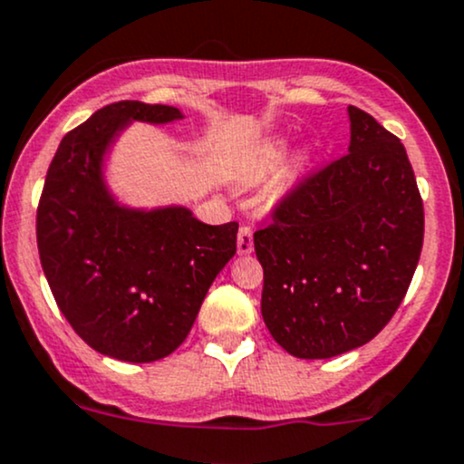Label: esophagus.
I'll return each mask as SVG.
<instances>
[{
	"mask_svg": "<svg viewBox=\"0 0 464 464\" xmlns=\"http://www.w3.org/2000/svg\"><path fill=\"white\" fill-rule=\"evenodd\" d=\"M251 251H254V227L242 224L240 231H237V254L246 256Z\"/></svg>",
	"mask_w": 464,
	"mask_h": 464,
	"instance_id": "34e87169",
	"label": "esophagus"
}]
</instances>
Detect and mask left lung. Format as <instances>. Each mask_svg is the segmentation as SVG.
Wrapping results in <instances>:
<instances>
[{"label": "left lung", "mask_w": 464, "mask_h": 464, "mask_svg": "<svg viewBox=\"0 0 464 464\" xmlns=\"http://www.w3.org/2000/svg\"><path fill=\"white\" fill-rule=\"evenodd\" d=\"M424 242V206L395 134L350 105V148L298 179L254 233L262 319L301 359L375 339L404 301Z\"/></svg>", "instance_id": "left-lung-1"}]
</instances>
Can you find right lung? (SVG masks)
I'll use <instances>...</instances> for the list:
<instances>
[{
  "mask_svg": "<svg viewBox=\"0 0 464 464\" xmlns=\"http://www.w3.org/2000/svg\"><path fill=\"white\" fill-rule=\"evenodd\" d=\"M181 119L170 105L119 101L64 134L37 204V251L55 303L96 353L148 363L188 336L215 276L236 256L237 222H199L186 208H121L101 159L128 121Z\"/></svg>",
  "mask_w": 464,
  "mask_h": 464,
  "instance_id": "right-lung-1",
  "label": "right lung"
}]
</instances>
